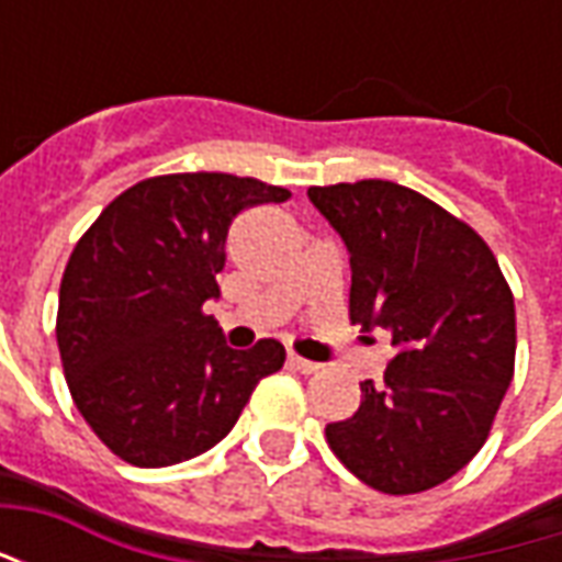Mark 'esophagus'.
I'll list each match as a JSON object with an SVG mask.
<instances>
[{"label":"esophagus","mask_w":562,"mask_h":562,"mask_svg":"<svg viewBox=\"0 0 562 562\" xmlns=\"http://www.w3.org/2000/svg\"><path fill=\"white\" fill-rule=\"evenodd\" d=\"M289 367H294L297 373H318L322 370V364H316V361H306V358H301V355L289 352Z\"/></svg>","instance_id":"obj_1"}]
</instances>
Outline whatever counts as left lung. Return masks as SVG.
<instances>
[{
  "mask_svg": "<svg viewBox=\"0 0 562 562\" xmlns=\"http://www.w3.org/2000/svg\"><path fill=\"white\" fill-rule=\"evenodd\" d=\"M349 249V318L391 330L385 382L325 427L342 467L382 494H422L463 470L515 373V297L491 246L391 180L310 186Z\"/></svg>",
  "mask_w": 562,
  "mask_h": 562,
  "instance_id": "obj_1",
  "label": "left lung"
}]
</instances>
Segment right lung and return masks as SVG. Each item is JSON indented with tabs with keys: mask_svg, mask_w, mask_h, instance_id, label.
Returning <instances> with one entry per match:
<instances>
[{
	"mask_svg": "<svg viewBox=\"0 0 562 562\" xmlns=\"http://www.w3.org/2000/svg\"><path fill=\"white\" fill-rule=\"evenodd\" d=\"M285 198L256 177L161 173L116 195L78 240L56 342L71 401L116 458L153 470L207 451L282 367L277 340L225 346L204 301L220 297L232 222Z\"/></svg>",
	"mask_w": 562,
	"mask_h": 562,
	"instance_id": "1",
	"label": "right lung"
}]
</instances>
